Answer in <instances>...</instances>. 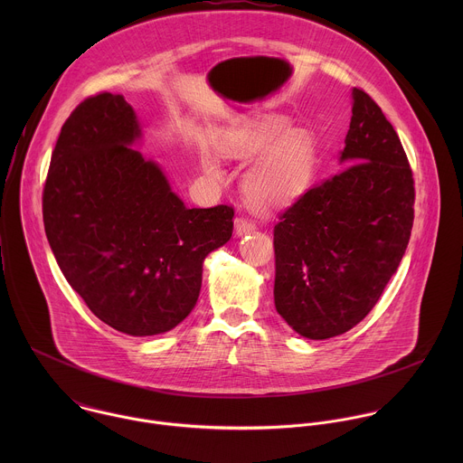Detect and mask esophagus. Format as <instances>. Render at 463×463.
Wrapping results in <instances>:
<instances>
[{"instance_id": "34e87169", "label": "esophagus", "mask_w": 463, "mask_h": 463, "mask_svg": "<svg viewBox=\"0 0 463 463\" xmlns=\"http://www.w3.org/2000/svg\"><path fill=\"white\" fill-rule=\"evenodd\" d=\"M255 228H257L255 221H251V219H248V217H237V219H235V230H237L239 235L250 233V232H253Z\"/></svg>"}]
</instances>
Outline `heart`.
Segmentation results:
<instances>
[{"label":"heart","mask_w":463,"mask_h":463,"mask_svg":"<svg viewBox=\"0 0 463 463\" xmlns=\"http://www.w3.org/2000/svg\"><path fill=\"white\" fill-rule=\"evenodd\" d=\"M217 149L237 162L260 156L244 176V193L257 206H281L299 198L316 167L314 137L301 128H288V121L276 116L222 130ZM204 171L217 178L221 162L208 156Z\"/></svg>","instance_id":"heart-1"}]
</instances>
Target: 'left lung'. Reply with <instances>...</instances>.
I'll return each instance as SVG.
<instances>
[{"label":"left lung","mask_w":463,"mask_h":463,"mask_svg":"<svg viewBox=\"0 0 463 463\" xmlns=\"http://www.w3.org/2000/svg\"><path fill=\"white\" fill-rule=\"evenodd\" d=\"M340 162L274 226V305L314 340L356 326L397 270L413 224V175L378 103L353 89Z\"/></svg>","instance_id":"8db88e82"}]
</instances>
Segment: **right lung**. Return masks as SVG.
I'll return each mask as SVG.
<instances>
[{
  "mask_svg": "<svg viewBox=\"0 0 463 463\" xmlns=\"http://www.w3.org/2000/svg\"><path fill=\"white\" fill-rule=\"evenodd\" d=\"M140 128L121 94L67 118L43 191L48 242L90 312L133 336L178 326L196 307L204 257L233 232V206L187 208L132 149Z\"/></svg>",
  "mask_w": 463,
  "mask_h": 463,
  "instance_id": "add662e5",
  "label": "right lung"
}]
</instances>
